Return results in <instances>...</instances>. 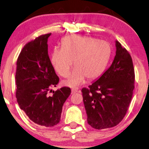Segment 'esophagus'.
Wrapping results in <instances>:
<instances>
[{
    "mask_svg": "<svg viewBox=\"0 0 149 149\" xmlns=\"http://www.w3.org/2000/svg\"><path fill=\"white\" fill-rule=\"evenodd\" d=\"M77 91H78V89H76V88H72V90H71V93H72V94L76 93V92H77Z\"/></svg>",
    "mask_w": 149,
    "mask_h": 149,
    "instance_id": "34e87169",
    "label": "esophagus"
}]
</instances>
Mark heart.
<instances>
[{
    "label": "heart",
    "mask_w": 149,
    "mask_h": 149,
    "mask_svg": "<svg viewBox=\"0 0 149 149\" xmlns=\"http://www.w3.org/2000/svg\"><path fill=\"white\" fill-rule=\"evenodd\" d=\"M111 55L109 42L95 38L83 36H70L61 41V47L52 50L51 61L54 68L61 77L68 75L73 63L76 67L72 70L65 86L77 87L88 80L97 79L107 66Z\"/></svg>",
    "instance_id": "1"
}]
</instances>
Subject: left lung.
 Here are the masks:
<instances>
[{
    "instance_id": "left-lung-1",
    "label": "left lung",
    "mask_w": 149,
    "mask_h": 149,
    "mask_svg": "<svg viewBox=\"0 0 149 149\" xmlns=\"http://www.w3.org/2000/svg\"><path fill=\"white\" fill-rule=\"evenodd\" d=\"M111 65L88 88H83L88 123L96 129L111 128L126 114L134 89L135 74L129 52L116 41Z\"/></svg>"
}]
</instances>
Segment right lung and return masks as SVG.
<instances>
[{
  "instance_id": "1",
  "label": "right lung",
  "mask_w": 149,
  "mask_h": 149,
  "mask_svg": "<svg viewBox=\"0 0 149 149\" xmlns=\"http://www.w3.org/2000/svg\"><path fill=\"white\" fill-rule=\"evenodd\" d=\"M51 33L42 35L29 42L20 52L16 63V98L20 109L31 120L45 127L59 123L62 107L71 93L63 87L48 92L59 83L48 54V38Z\"/></svg>"
}]
</instances>
